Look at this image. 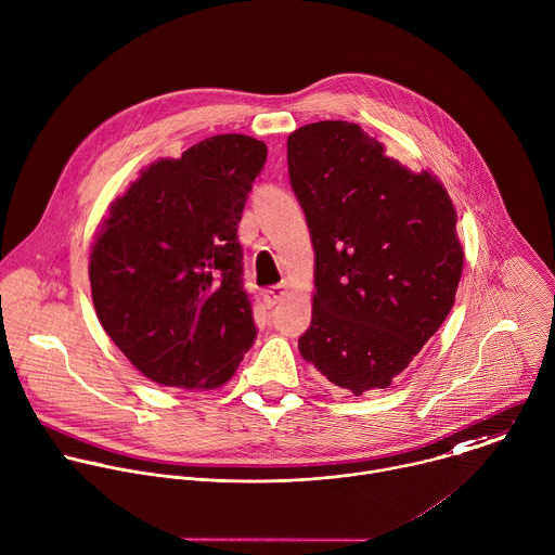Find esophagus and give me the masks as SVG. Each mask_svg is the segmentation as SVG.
Here are the masks:
<instances>
[{"label": "esophagus", "mask_w": 555, "mask_h": 555, "mask_svg": "<svg viewBox=\"0 0 555 555\" xmlns=\"http://www.w3.org/2000/svg\"><path fill=\"white\" fill-rule=\"evenodd\" d=\"M285 296H287V287L285 285H272L270 289L263 292V300H266L268 307H276Z\"/></svg>", "instance_id": "esophagus-1"}]
</instances>
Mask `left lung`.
Segmentation results:
<instances>
[{"instance_id":"8db88e82","label":"left lung","mask_w":555,"mask_h":555,"mask_svg":"<svg viewBox=\"0 0 555 555\" xmlns=\"http://www.w3.org/2000/svg\"><path fill=\"white\" fill-rule=\"evenodd\" d=\"M287 168L315 250L300 354L354 396L387 389L454 305L465 253L452 198L346 120L289 133Z\"/></svg>"}]
</instances>
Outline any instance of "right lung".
I'll return each instance as SVG.
<instances>
[{
  "instance_id": "obj_1",
  "label": "right lung",
  "mask_w": 555,
  "mask_h": 555,
  "mask_svg": "<svg viewBox=\"0 0 555 555\" xmlns=\"http://www.w3.org/2000/svg\"><path fill=\"white\" fill-rule=\"evenodd\" d=\"M266 155L250 135H211L109 205L88 263L94 311L157 385L222 387L257 339L237 224Z\"/></svg>"
}]
</instances>
